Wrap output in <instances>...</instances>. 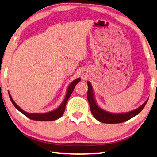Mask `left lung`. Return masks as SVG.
<instances>
[{
    "instance_id": "1",
    "label": "left lung",
    "mask_w": 157,
    "mask_h": 157,
    "mask_svg": "<svg viewBox=\"0 0 157 157\" xmlns=\"http://www.w3.org/2000/svg\"><path fill=\"white\" fill-rule=\"evenodd\" d=\"M87 99L89 105H90L91 112L95 119H96L100 122L105 124H118L127 121L140 113L144 108V107L145 106L147 102L148 101L147 99L143 105L132 111L120 113H110V112L103 110V108H101L98 105L95 98V93L93 90L91 83L89 81H87Z\"/></svg>"
}]
</instances>
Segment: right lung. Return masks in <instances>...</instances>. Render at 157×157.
Here are the masks:
<instances>
[{
	"label": "right lung",
	"instance_id": "right-lung-1",
	"mask_svg": "<svg viewBox=\"0 0 157 157\" xmlns=\"http://www.w3.org/2000/svg\"><path fill=\"white\" fill-rule=\"evenodd\" d=\"M80 78H77L73 80L72 82L69 84V86L67 88L66 94L65 96V98H64L63 102H62L61 104L58 108L55 109V110L48 112V113H27V112L24 111L22 110V109L19 107L17 104L14 101L13 99H12V96L8 91L10 98L12 101V104H13L14 106L18 110L19 112H21L22 114H24L25 116L27 117L33 119V120H36V121H54L56 120V119H58L61 117L63 115L64 113V111H65L66 103L68 101L69 97L71 96L72 92L73 91L75 86H76V84H78L79 81H80Z\"/></svg>",
	"mask_w": 157,
	"mask_h": 157
}]
</instances>
